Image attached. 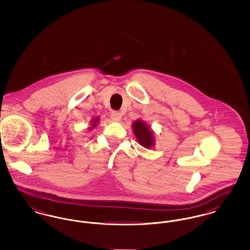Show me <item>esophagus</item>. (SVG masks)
<instances>
[{"instance_id":"34e87169","label":"esophagus","mask_w":250,"mask_h":250,"mask_svg":"<svg viewBox=\"0 0 250 250\" xmlns=\"http://www.w3.org/2000/svg\"><path fill=\"white\" fill-rule=\"evenodd\" d=\"M110 118L113 120V121L119 122L121 118H122V116H121V114H120V112H118V111H112L110 113Z\"/></svg>"}]
</instances>
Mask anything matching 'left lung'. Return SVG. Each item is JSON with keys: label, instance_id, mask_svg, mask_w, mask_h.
<instances>
[{"label": "left lung", "instance_id": "obj_1", "mask_svg": "<svg viewBox=\"0 0 250 250\" xmlns=\"http://www.w3.org/2000/svg\"><path fill=\"white\" fill-rule=\"evenodd\" d=\"M133 132L139 143L146 149H151L155 145V136L153 130L142 120H137L132 125Z\"/></svg>", "mask_w": 250, "mask_h": 250}]
</instances>
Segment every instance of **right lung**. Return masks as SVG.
Instances as JSON below:
<instances>
[{"mask_svg": "<svg viewBox=\"0 0 250 250\" xmlns=\"http://www.w3.org/2000/svg\"><path fill=\"white\" fill-rule=\"evenodd\" d=\"M98 121H99V119H98V117H95V119L92 120V125H91V127H89V130L91 131L94 127H95L96 125H97V123H98Z\"/></svg>", "mask_w": 250, "mask_h": 250, "instance_id": "right-lung-1", "label": "right lung"}]
</instances>
